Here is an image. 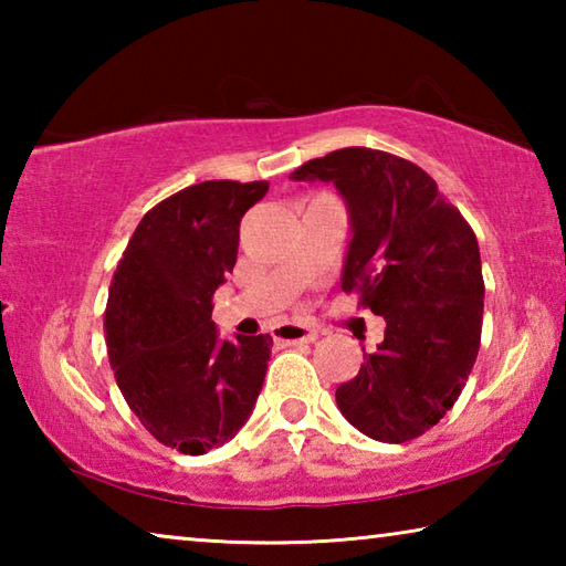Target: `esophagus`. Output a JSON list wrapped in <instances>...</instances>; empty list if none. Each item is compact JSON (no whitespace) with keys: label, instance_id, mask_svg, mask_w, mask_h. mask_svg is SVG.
<instances>
[{"label":"esophagus","instance_id":"34e87169","mask_svg":"<svg viewBox=\"0 0 566 566\" xmlns=\"http://www.w3.org/2000/svg\"><path fill=\"white\" fill-rule=\"evenodd\" d=\"M272 337H274L276 344H282V347H290V344L314 342V339H317V332L310 329V327H302V324L286 322V324H280V327H274Z\"/></svg>","mask_w":566,"mask_h":566}]
</instances>
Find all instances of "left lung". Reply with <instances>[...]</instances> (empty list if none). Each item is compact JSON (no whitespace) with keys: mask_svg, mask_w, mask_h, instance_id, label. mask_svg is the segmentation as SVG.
I'll use <instances>...</instances> for the list:
<instances>
[{"mask_svg":"<svg viewBox=\"0 0 566 566\" xmlns=\"http://www.w3.org/2000/svg\"><path fill=\"white\" fill-rule=\"evenodd\" d=\"M290 179L329 181L347 199L342 290L387 322L357 377L337 387L339 411L377 442L417 439L454 407L482 342L484 280L472 227L424 169L389 151L337 149Z\"/></svg>","mask_w":566,"mask_h":566,"instance_id":"1","label":"left lung"}]
</instances>
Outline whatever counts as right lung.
I'll list each match as a JSON object with an SVG mask.
<instances>
[{
  "label": "right lung",
  "instance_id": "obj_1",
  "mask_svg": "<svg viewBox=\"0 0 566 566\" xmlns=\"http://www.w3.org/2000/svg\"><path fill=\"white\" fill-rule=\"evenodd\" d=\"M270 181H199L142 217L109 284L104 332L119 391L147 432L205 454L242 429L272 337L219 339L212 296L234 270L239 222Z\"/></svg>",
  "mask_w": 566,
  "mask_h": 566
}]
</instances>
